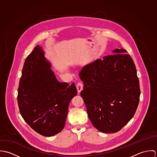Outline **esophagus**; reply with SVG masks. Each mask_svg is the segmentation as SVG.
I'll return each instance as SVG.
<instances>
[{
    "instance_id": "34e87169",
    "label": "esophagus",
    "mask_w": 157,
    "mask_h": 157,
    "mask_svg": "<svg viewBox=\"0 0 157 157\" xmlns=\"http://www.w3.org/2000/svg\"><path fill=\"white\" fill-rule=\"evenodd\" d=\"M83 83L82 82H78L77 86H76V88H77V90L78 93H80L81 92V90H83Z\"/></svg>"
}]
</instances>
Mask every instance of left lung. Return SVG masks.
<instances>
[{
    "label": "left lung",
    "mask_w": 157,
    "mask_h": 157,
    "mask_svg": "<svg viewBox=\"0 0 157 157\" xmlns=\"http://www.w3.org/2000/svg\"><path fill=\"white\" fill-rule=\"evenodd\" d=\"M124 49L97 59L79 72L80 95L92 124L99 131L115 133L134 117L140 95L134 62Z\"/></svg>",
    "instance_id": "1"
}]
</instances>
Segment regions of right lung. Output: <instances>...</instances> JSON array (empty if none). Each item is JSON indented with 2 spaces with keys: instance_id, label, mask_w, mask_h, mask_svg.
Listing matches in <instances>:
<instances>
[{
  "instance_id": "add662e5",
  "label": "right lung",
  "mask_w": 157,
  "mask_h": 157,
  "mask_svg": "<svg viewBox=\"0 0 157 157\" xmlns=\"http://www.w3.org/2000/svg\"><path fill=\"white\" fill-rule=\"evenodd\" d=\"M37 45L26 57L18 88L20 113L27 124L39 134L51 136L63 129L68 106L77 94L74 83L59 82L51 64Z\"/></svg>"
}]
</instances>
